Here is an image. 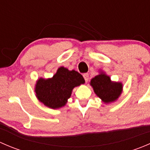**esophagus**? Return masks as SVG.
Here are the masks:
<instances>
[{
  "instance_id": "obj_1",
  "label": "esophagus",
  "mask_w": 150,
  "mask_h": 150,
  "mask_svg": "<svg viewBox=\"0 0 150 150\" xmlns=\"http://www.w3.org/2000/svg\"><path fill=\"white\" fill-rule=\"evenodd\" d=\"M83 78H84L85 81H86V82H87V81H88V74L85 73V74H83Z\"/></svg>"
}]
</instances>
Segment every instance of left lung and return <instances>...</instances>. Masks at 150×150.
I'll return each instance as SVG.
<instances>
[{
    "mask_svg": "<svg viewBox=\"0 0 150 150\" xmlns=\"http://www.w3.org/2000/svg\"><path fill=\"white\" fill-rule=\"evenodd\" d=\"M90 85L96 96L107 104L116 102L121 95L123 88L121 82L112 81L110 77L102 70L99 75L92 78Z\"/></svg>",
    "mask_w": 150,
    "mask_h": 150,
    "instance_id": "obj_1",
    "label": "left lung"
}]
</instances>
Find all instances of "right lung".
Segmentation results:
<instances>
[{"label": "right lung", "mask_w": 150, "mask_h": 150, "mask_svg": "<svg viewBox=\"0 0 150 150\" xmlns=\"http://www.w3.org/2000/svg\"><path fill=\"white\" fill-rule=\"evenodd\" d=\"M85 83L82 75L75 70L60 67L51 78H40L35 86L39 102L51 109H59L67 103L73 88Z\"/></svg>", "instance_id": "right-lung-1"}]
</instances>
